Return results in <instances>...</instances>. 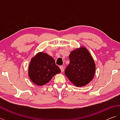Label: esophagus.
Wrapping results in <instances>:
<instances>
[{
	"instance_id": "1",
	"label": "esophagus",
	"mask_w": 120,
	"mask_h": 120,
	"mask_svg": "<svg viewBox=\"0 0 120 120\" xmlns=\"http://www.w3.org/2000/svg\"><path fill=\"white\" fill-rule=\"evenodd\" d=\"M60 69H61V72H64V66H60Z\"/></svg>"
}]
</instances>
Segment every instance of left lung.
I'll return each instance as SVG.
<instances>
[{"instance_id": "8db88e82", "label": "left lung", "mask_w": 120, "mask_h": 120, "mask_svg": "<svg viewBox=\"0 0 120 120\" xmlns=\"http://www.w3.org/2000/svg\"><path fill=\"white\" fill-rule=\"evenodd\" d=\"M70 64L65 69V75L75 86L82 87L94 78L96 66L94 60L86 48L81 46L71 52Z\"/></svg>"}]
</instances>
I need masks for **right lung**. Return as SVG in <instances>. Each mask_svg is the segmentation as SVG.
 I'll return each instance as SVG.
<instances>
[{
  "mask_svg": "<svg viewBox=\"0 0 120 120\" xmlns=\"http://www.w3.org/2000/svg\"><path fill=\"white\" fill-rule=\"evenodd\" d=\"M28 72L34 84L42 86L49 82L54 75L60 73L61 70L51 56L41 52L32 58Z\"/></svg>",
  "mask_w": 120,
  "mask_h": 120,
  "instance_id": "obj_1",
  "label": "right lung"
}]
</instances>
